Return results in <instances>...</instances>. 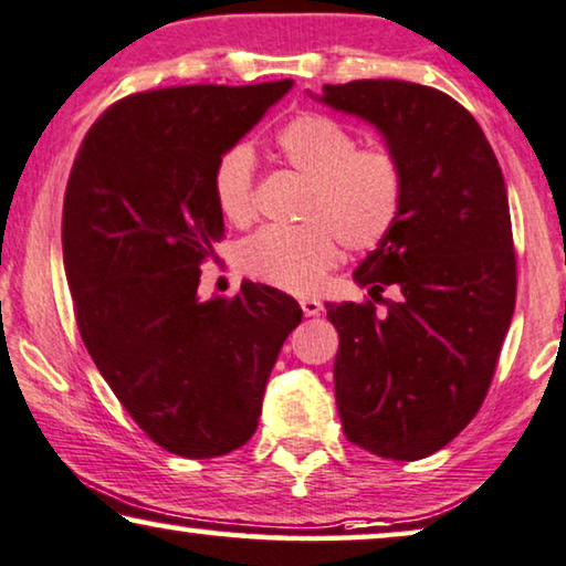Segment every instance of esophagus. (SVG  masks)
Wrapping results in <instances>:
<instances>
[{"label":"esophagus","instance_id":"34e87169","mask_svg":"<svg viewBox=\"0 0 566 566\" xmlns=\"http://www.w3.org/2000/svg\"><path fill=\"white\" fill-rule=\"evenodd\" d=\"M301 308L306 316H318L324 306H322V301H316V298H301Z\"/></svg>","mask_w":566,"mask_h":566}]
</instances>
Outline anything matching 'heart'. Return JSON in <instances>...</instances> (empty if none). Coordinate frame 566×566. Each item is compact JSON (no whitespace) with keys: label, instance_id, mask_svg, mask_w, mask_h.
<instances>
[{"label":"heart","instance_id":"heart-1","mask_svg":"<svg viewBox=\"0 0 566 566\" xmlns=\"http://www.w3.org/2000/svg\"><path fill=\"white\" fill-rule=\"evenodd\" d=\"M281 160L306 178L293 227H265L242 242L240 263L258 281L311 293L337 265L342 244L367 252L392 232L406 199V174L385 147H357L342 122L318 112L293 117L275 135ZM211 193L227 222L255 219V163L244 145L217 160Z\"/></svg>","mask_w":566,"mask_h":566}]
</instances>
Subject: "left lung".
Masks as SVG:
<instances>
[{
    "mask_svg": "<svg viewBox=\"0 0 566 566\" xmlns=\"http://www.w3.org/2000/svg\"><path fill=\"white\" fill-rule=\"evenodd\" d=\"M322 102L373 122L406 174L400 219L355 270L374 301L326 303V316L339 332L334 392L344 433L385 460L413 462L474 419L511 326L503 170L472 114L439 88L365 78L324 84Z\"/></svg>",
    "mask_w": 566,
    "mask_h": 566,
    "instance_id": "1",
    "label": "left lung"
}]
</instances>
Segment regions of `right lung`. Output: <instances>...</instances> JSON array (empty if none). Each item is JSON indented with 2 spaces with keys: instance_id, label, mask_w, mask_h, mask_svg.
<instances>
[{
  "instance_id": "right-lung-1",
  "label": "right lung",
  "mask_w": 566,
  "mask_h": 566,
  "mask_svg": "<svg viewBox=\"0 0 566 566\" xmlns=\"http://www.w3.org/2000/svg\"><path fill=\"white\" fill-rule=\"evenodd\" d=\"M293 86L191 84L114 102L88 129L63 199V263L94 365L155 444L188 460L240 449L303 311L244 281L199 301L224 240L217 160Z\"/></svg>"
}]
</instances>
